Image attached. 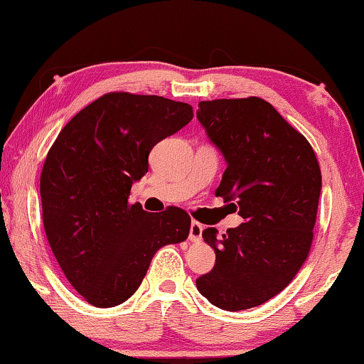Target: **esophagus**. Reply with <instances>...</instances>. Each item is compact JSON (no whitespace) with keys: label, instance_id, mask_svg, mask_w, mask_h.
Masks as SVG:
<instances>
[{"label":"esophagus","instance_id":"obj_1","mask_svg":"<svg viewBox=\"0 0 364 364\" xmlns=\"http://www.w3.org/2000/svg\"><path fill=\"white\" fill-rule=\"evenodd\" d=\"M203 225H200L199 222H193L191 223V228H189V240L194 241V243H198V241H200V238H203Z\"/></svg>","mask_w":364,"mask_h":364}]
</instances>
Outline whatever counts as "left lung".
Segmentation results:
<instances>
[{
	"mask_svg": "<svg viewBox=\"0 0 364 364\" xmlns=\"http://www.w3.org/2000/svg\"><path fill=\"white\" fill-rule=\"evenodd\" d=\"M198 118L227 170L215 196L236 200L245 218L222 240L207 228L215 265L196 280L213 306H259L295 279L313 245L321 168L301 132L259 97L199 102Z\"/></svg>",
	"mask_w": 364,
	"mask_h": 364,
	"instance_id": "left-lung-1",
	"label": "left lung"
}]
</instances>
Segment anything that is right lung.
Wrapping results in <instances>:
<instances>
[{
  "label": "right lung",
  "mask_w": 364,
  "mask_h": 364,
  "mask_svg": "<svg viewBox=\"0 0 364 364\" xmlns=\"http://www.w3.org/2000/svg\"><path fill=\"white\" fill-rule=\"evenodd\" d=\"M193 119V107L159 95L109 92L58 134L40 175L45 233L58 264L85 301H126L161 246L188 238L180 207L152 213L129 204L155 144Z\"/></svg>",
  "instance_id": "right-lung-1"
}]
</instances>
